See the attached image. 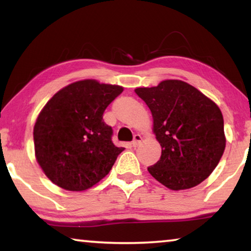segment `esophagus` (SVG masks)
Masks as SVG:
<instances>
[{
  "label": "esophagus",
  "mask_w": 251,
  "mask_h": 251,
  "mask_svg": "<svg viewBox=\"0 0 251 251\" xmlns=\"http://www.w3.org/2000/svg\"><path fill=\"white\" fill-rule=\"evenodd\" d=\"M142 142V136L139 135V134H136L135 136H134V141L131 142V146L133 147H137L138 145H139V143Z\"/></svg>",
  "instance_id": "1"
}]
</instances>
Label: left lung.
Listing matches in <instances>:
<instances>
[{
    "label": "left lung",
    "mask_w": 251,
    "mask_h": 251,
    "mask_svg": "<svg viewBox=\"0 0 251 251\" xmlns=\"http://www.w3.org/2000/svg\"><path fill=\"white\" fill-rule=\"evenodd\" d=\"M135 93L150 107L160 159L147 169L172 190L197 186L217 166L226 147L224 118L214 101L188 83L167 79Z\"/></svg>",
    "instance_id": "8db88e82"
}]
</instances>
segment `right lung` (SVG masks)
Returning <instances> with one entry per match:
<instances>
[{"label": "right lung", "mask_w": 251, "mask_h": 251, "mask_svg": "<svg viewBox=\"0 0 251 251\" xmlns=\"http://www.w3.org/2000/svg\"><path fill=\"white\" fill-rule=\"evenodd\" d=\"M122 86L78 80L58 91L42 109L34 126L36 160L50 181L80 192L107 175L124 147L112 142L103 120Z\"/></svg>", "instance_id": "1"}]
</instances>
